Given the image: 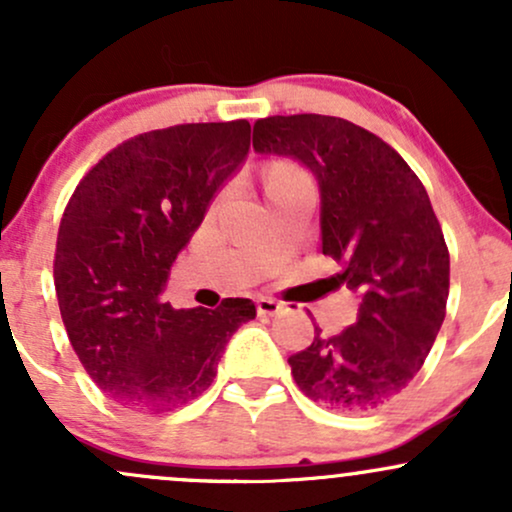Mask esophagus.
<instances>
[{"label": "esophagus", "instance_id": "obj_1", "mask_svg": "<svg viewBox=\"0 0 512 512\" xmlns=\"http://www.w3.org/2000/svg\"><path fill=\"white\" fill-rule=\"evenodd\" d=\"M284 310V303L276 301V298H269V296H260L257 298V313L260 315H276Z\"/></svg>", "mask_w": 512, "mask_h": 512}]
</instances>
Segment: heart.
I'll return each instance as SVG.
<instances>
[{
    "instance_id": "heart-1",
    "label": "heart",
    "mask_w": 512,
    "mask_h": 512,
    "mask_svg": "<svg viewBox=\"0 0 512 512\" xmlns=\"http://www.w3.org/2000/svg\"><path fill=\"white\" fill-rule=\"evenodd\" d=\"M281 173H286V170H276V173H274V175H281ZM274 175H272V178H274Z\"/></svg>"
}]
</instances>
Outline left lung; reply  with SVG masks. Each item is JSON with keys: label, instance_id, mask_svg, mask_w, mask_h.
Returning <instances> with one entry per match:
<instances>
[{"label": "left lung", "instance_id": "left-lung-1", "mask_svg": "<svg viewBox=\"0 0 512 512\" xmlns=\"http://www.w3.org/2000/svg\"><path fill=\"white\" fill-rule=\"evenodd\" d=\"M252 149L293 158L320 187L322 252L344 262L339 284L358 293V317L289 358L305 397L370 411L397 397L424 366L445 320L450 255L426 187L368 129L330 115L255 122Z\"/></svg>", "mask_w": 512, "mask_h": 512}]
</instances>
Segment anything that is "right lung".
I'll use <instances>...</instances> for the list:
<instances>
[{"label": "right lung", "mask_w": 512, "mask_h": 512, "mask_svg": "<svg viewBox=\"0 0 512 512\" xmlns=\"http://www.w3.org/2000/svg\"><path fill=\"white\" fill-rule=\"evenodd\" d=\"M248 151V120L154 129L103 156L64 209L62 322L93 383L122 407L158 414L192 402L233 332L257 315L250 298L216 310L161 298L175 257Z\"/></svg>", "instance_id": "right-lung-1"}]
</instances>
